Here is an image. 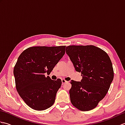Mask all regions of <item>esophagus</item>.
<instances>
[{
    "label": "esophagus",
    "mask_w": 125,
    "mask_h": 125,
    "mask_svg": "<svg viewBox=\"0 0 125 125\" xmlns=\"http://www.w3.org/2000/svg\"><path fill=\"white\" fill-rule=\"evenodd\" d=\"M66 82H67V81H65V79H62V84H64L65 83H66Z\"/></svg>",
    "instance_id": "1"
}]
</instances>
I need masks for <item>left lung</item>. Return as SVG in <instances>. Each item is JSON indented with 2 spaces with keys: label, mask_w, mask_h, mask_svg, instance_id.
I'll return each mask as SVG.
<instances>
[{
  "label": "left lung",
  "mask_w": 125,
  "mask_h": 125,
  "mask_svg": "<svg viewBox=\"0 0 125 125\" xmlns=\"http://www.w3.org/2000/svg\"><path fill=\"white\" fill-rule=\"evenodd\" d=\"M66 53L83 77L81 82L71 81V102L81 111L94 109L105 97L113 81L110 58L105 51L92 45L69 46Z\"/></svg>",
  "instance_id": "left-lung-1"
}]
</instances>
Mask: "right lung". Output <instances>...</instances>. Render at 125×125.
<instances>
[{
    "mask_svg": "<svg viewBox=\"0 0 125 125\" xmlns=\"http://www.w3.org/2000/svg\"><path fill=\"white\" fill-rule=\"evenodd\" d=\"M65 46L31 47L19 56L13 73L19 94L29 107L42 111L54 104L62 81L51 79L49 74L65 54Z\"/></svg>",
    "mask_w": 125,
    "mask_h": 125,
    "instance_id": "1",
    "label": "right lung"
}]
</instances>
